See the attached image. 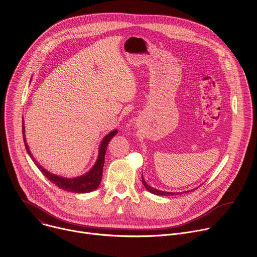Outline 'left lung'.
I'll use <instances>...</instances> for the list:
<instances>
[{"mask_svg":"<svg viewBox=\"0 0 257 257\" xmlns=\"http://www.w3.org/2000/svg\"><path fill=\"white\" fill-rule=\"evenodd\" d=\"M142 183H143V185H144V187H145L146 189H148L150 192L156 194V195H174V194H176V193H174V192H165V191H161V190H158V189H155V188L151 187L150 185H148V183H146V182L144 181L143 177H142Z\"/></svg>","mask_w":257,"mask_h":257,"instance_id":"1","label":"left lung"}]
</instances>
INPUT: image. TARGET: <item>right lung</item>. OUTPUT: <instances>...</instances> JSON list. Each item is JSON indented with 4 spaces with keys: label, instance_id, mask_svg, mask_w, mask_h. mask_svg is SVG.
I'll return each instance as SVG.
<instances>
[{
    "label": "right lung",
    "instance_id": "right-lung-1",
    "mask_svg": "<svg viewBox=\"0 0 257 257\" xmlns=\"http://www.w3.org/2000/svg\"><path fill=\"white\" fill-rule=\"evenodd\" d=\"M23 121H22V134H23V141L25 144V149L27 151V153L30 155V152L28 150V145L26 143V139H25V135H24V125H23ZM118 133L117 130L112 131L109 134H107L101 141L100 146H99V154H98V158L97 161L95 163V165L93 166V168L85 175L80 176L78 178H74V179H67V178H62L59 176H55L49 172H47L44 168H42L38 163L34 161V159H32V157H30L32 159V161L35 163V165L38 166V168L40 169V171L44 174V176L49 179L52 183H54L55 185H57L60 189L69 191V192H75V193H87L90 192L94 189H96L99 184L100 181L102 178V169H103V165H104V156H105V152L107 149V144L116 134ZM31 156V155H30Z\"/></svg>",
    "mask_w": 257,
    "mask_h": 257
}]
</instances>
